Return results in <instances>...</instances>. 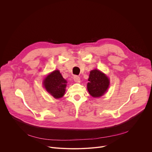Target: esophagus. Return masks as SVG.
<instances>
[{
	"label": "esophagus",
	"mask_w": 152,
	"mask_h": 152,
	"mask_svg": "<svg viewBox=\"0 0 152 152\" xmlns=\"http://www.w3.org/2000/svg\"><path fill=\"white\" fill-rule=\"evenodd\" d=\"M73 79L75 82H79L80 80V77L78 76L75 75V76H73Z\"/></svg>",
	"instance_id": "obj_1"
}]
</instances>
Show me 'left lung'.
I'll use <instances>...</instances> for the list:
<instances>
[{"label": "left lung", "mask_w": 152, "mask_h": 152, "mask_svg": "<svg viewBox=\"0 0 152 152\" xmlns=\"http://www.w3.org/2000/svg\"><path fill=\"white\" fill-rule=\"evenodd\" d=\"M87 90L93 97L102 96L110 86V79L107 76L99 70L94 69L90 72Z\"/></svg>", "instance_id": "obj_1"}]
</instances>
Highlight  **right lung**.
I'll use <instances>...</instances> for the list:
<instances>
[{
    "label": "right lung",
    "mask_w": 152,
    "mask_h": 152,
    "mask_svg": "<svg viewBox=\"0 0 152 152\" xmlns=\"http://www.w3.org/2000/svg\"><path fill=\"white\" fill-rule=\"evenodd\" d=\"M67 83L58 70L48 75L43 81L46 91L55 99L61 98L64 95Z\"/></svg>",
    "instance_id": "1"
}]
</instances>
